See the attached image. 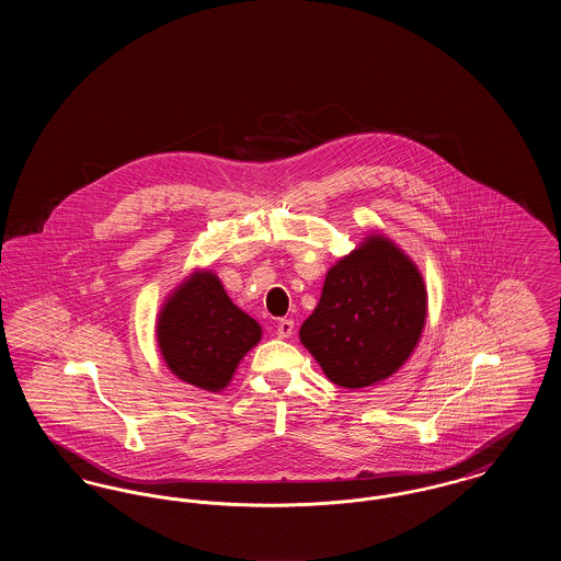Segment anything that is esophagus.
I'll return each instance as SVG.
<instances>
[{"instance_id":"esophagus-1","label":"esophagus","mask_w":561,"mask_h":561,"mask_svg":"<svg viewBox=\"0 0 561 561\" xmlns=\"http://www.w3.org/2000/svg\"><path fill=\"white\" fill-rule=\"evenodd\" d=\"M294 334V321L293 320H279L277 321V336L279 339H290Z\"/></svg>"}]
</instances>
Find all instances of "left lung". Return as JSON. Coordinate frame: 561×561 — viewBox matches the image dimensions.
<instances>
[{
    "label": "left lung",
    "instance_id": "obj_1",
    "mask_svg": "<svg viewBox=\"0 0 561 561\" xmlns=\"http://www.w3.org/2000/svg\"><path fill=\"white\" fill-rule=\"evenodd\" d=\"M427 321V288L414 261L373 233L325 273L300 343L339 387L364 389L398 373Z\"/></svg>",
    "mask_w": 561,
    "mask_h": 561
}]
</instances>
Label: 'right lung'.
Here are the masks:
<instances>
[{
  "mask_svg": "<svg viewBox=\"0 0 561 561\" xmlns=\"http://www.w3.org/2000/svg\"><path fill=\"white\" fill-rule=\"evenodd\" d=\"M259 321L225 293L218 275L193 271L161 307L156 339L168 370L204 391H222L243 355L261 343Z\"/></svg>",
  "mask_w": 561,
  "mask_h": 561,
  "instance_id": "1",
  "label": "right lung"
}]
</instances>
